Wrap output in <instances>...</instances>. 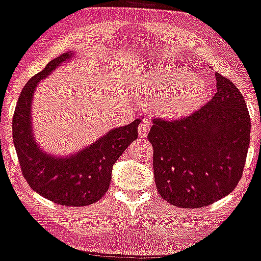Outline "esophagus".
Masks as SVG:
<instances>
[{"label":"esophagus","mask_w":261,"mask_h":261,"mask_svg":"<svg viewBox=\"0 0 261 261\" xmlns=\"http://www.w3.org/2000/svg\"><path fill=\"white\" fill-rule=\"evenodd\" d=\"M150 128V122L148 120H144L141 122V124L139 125V137L140 140H146L147 139V134H148Z\"/></svg>","instance_id":"obj_1"}]
</instances>
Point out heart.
<instances>
[{"mask_svg": "<svg viewBox=\"0 0 261 261\" xmlns=\"http://www.w3.org/2000/svg\"><path fill=\"white\" fill-rule=\"evenodd\" d=\"M147 86L152 95H162L155 100L156 111L176 118L194 111L208 95V85L181 67H162L148 75Z\"/></svg>", "mask_w": 261, "mask_h": 261, "instance_id": "1", "label": "heart"}]
</instances>
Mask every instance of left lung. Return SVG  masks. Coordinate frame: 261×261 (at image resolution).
Here are the masks:
<instances>
[{"label": "left lung", "instance_id": "1", "mask_svg": "<svg viewBox=\"0 0 261 261\" xmlns=\"http://www.w3.org/2000/svg\"><path fill=\"white\" fill-rule=\"evenodd\" d=\"M216 93L199 111L181 119H153L148 141L162 198L180 208H204L240 182L250 141L243 96L216 73Z\"/></svg>", "mask_w": 261, "mask_h": 261}]
</instances>
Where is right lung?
Wrapping results in <instances>:
<instances>
[{
  "label": "right lung",
  "mask_w": 261,
  "mask_h": 261,
  "mask_svg": "<svg viewBox=\"0 0 261 261\" xmlns=\"http://www.w3.org/2000/svg\"><path fill=\"white\" fill-rule=\"evenodd\" d=\"M73 56L63 53L28 81L15 106L12 131L20 170L29 186L53 203L85 206L105 196L112 178V168L124 150L137 139L140 119L117 127L91 146L68 158H56L41 152L31 130V98L37 83Z\"/></svg>",
  "instance_id": "obj_1"
}]
</instances>
